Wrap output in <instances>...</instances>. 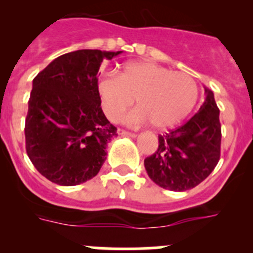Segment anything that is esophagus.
Wrapping results in <instances>:
<instances>
[{
  "mask_svg": "<svg viewBox=\"0 0 253 253\" xmlns=\"http://www.w3.org/2000/svg\"><path fill=\"white\" fill-rule=\"evenodd\" d=\"M117 134H119V136H121V137H132V138H134V137H136V134H134V133L127 132V131H125V129H122V128H117Z\"/></svg>",
  "mask_w": 253,
  "mask_h": 253,
  "instance_id": "34e87169",
  "label": "esophagus"
}]
</instances>
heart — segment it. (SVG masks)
Returning <instances> with one entry per match:
<instances>
[{
    "label": "heart",
    "mask_w": 253,
    "mask_h": 253,
    "mask_svg": "<svg viewBox=\"0 0 253 253\" xmlns=\"http://www.w3.org/2000/svg\"><path fill=\"white\" fill-rule=\"evenodd\" d=\"M98 91L109 120L117 121L136 99L139 108L127 115L125 122L131 126L150 122L155 129L180 124L200 96L192 76L145 61L127 63L119 76L106 73L99 81Z\"/></svg>",
    "instance_id": "1"
}]
</instances>
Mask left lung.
Returning a JSON list of instances; mask_svg holds the SVG:
<instances>
[{"label": "left lung", "mask_w": 253, "mask_h": 253, "mask_svg": "<svg viewBox=\"0 0 253 253\" xmlns=\"http://www.w3.org/2000/svg\"><path fill=\"white\" fill-rule=\"evenodd\" d=\"M200 110L185 125L159 136V147L144 160L153 182L170 191H187L200 185L220 158L221 126L214 94L205 88Z\"/></svg>", "instance_id": "1"}]
</instances>
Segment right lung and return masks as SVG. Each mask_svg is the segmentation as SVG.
Masks as SVG:
<instances>
[{
    "label": "right lung",
    "mask_w": 253,
    "mask_h": 253,
    "mask_svg": "<svg viewBox=\"0 0 253 253\" xmlns=\"http://www.w3.org/2000/svg\"><path fill=\"white\" fill-rule=\"evenodd\" d=\"M122 51L77 50L58 56L33 79L25 148L51 182L76 186L98 175L116 127L101 110L98 72Z\"/></svg>",
    "instance_id": "obj_1"
}]
</instances>
